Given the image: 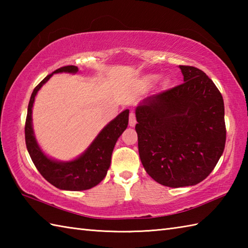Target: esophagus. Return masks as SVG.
I'll return each instance as SVG.
<instances>
[{"instance_id":"34e87169","label":"esophagus","mask_w":248,"mask_h":248,"mask_svg":"<svg viewBox=\"0 0 248 248\" xmlns=\"http://www.w3.org/2000/svg\"><path fill=\"white\" fill-rule=\"evenodd\" d=\"M135 124H136L135 114L133 112H131L130 116H129V125H130V127H135Z\"/></svg>"}]
</instances>
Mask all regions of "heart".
<instances>
[{
    "mask_svg": "<svg viewBox=\"0 0 248 248\" xmlns=\"http://www.w3.org/2000/svg\"><path fill=\"white\" fill-rule=\"evenodd\" d=\"M157 78H159V77H157L156 75H149L145 78V81L147 83L152 84V83H155L157 81Z\"/></svg>",
    "mask_w": 248,
    "mask_h": 248,
    "instance_id": "heart-1",
    "label": "heart"
}]
</instances>
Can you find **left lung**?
I'll list each match as a JSON object with an SVG mask.
<instances>
[{"mask_svg": "<svg viewBox=\"0 0 248 248\" xmlns=\"http://www.w3.org/2000/svg\"><path fill=\"white\" fill-rule=\"evenodd\" d=\"M179 68L183 84L144 99L135 108L141 164L154 180L170 187L204 180L226 143L222 93L198 68Z\"/></svg>", "mask_w": 248, "mask_h": 248, "instance_id": "left-lung-1", "label": "left lung"}]
</instances>
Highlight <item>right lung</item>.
<instances>
[{"label":"right lung","mask_w":248,"mask_h":248,"mask_svg":"<svg viewBox=\"0 0 248 248\" xmlns=\"http://www.w3.org/2000/svg\"><path fill=\"white\" fill-rule=\"evenodd\" d=\"M78 71L77 66H65L53 73ZM53 73L46 76L31 93L25 121V144L31 161L46 181L64 191H84L101 182L110 165L116 141L129 124V109H124L100 131L88 148L71 161H57L46 155L37 143L33 129V104L35 97Z\"/></svg>","instance_id":"obj_1"}]
</instances>
